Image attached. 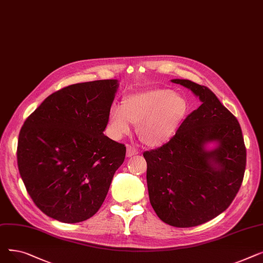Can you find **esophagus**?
Masks as SVG:
<instances>
[{
  "instance_id": "34e87169",
  "label": "esophagus",
  "mask_w": 263,
  "mask_h": 263,
  "mask_svg": "<svg viewBox=\"0 0 263 263\" xmlns=\"http://www.w3.org/2000/svg\"><path fill=\"white\" fill-rule=\"evenodd\" d=\"M137 154H139V150H137L136 148H134V147L130 146V145L127 146V157H128V158L133 157V156H135V155H137Z\"/></svg>"
}]
</instances>
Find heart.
I'll return each instance as SVG.
<instances>
[{
	"mask_svg": "<svg viewBox=\"0 0 263 263\" xmlns=\"http://www.w3.org/2000/svg\"><path fill=\"white\" fill-rule=\"evenodd\" d=\"M190 112L187 99L167 88L134 92L124 97L120 107L113 106L107 115L110 136L119 140L129 134L131 124L143 144L159 147L176 135Z\"/></svg>",
	"mask_w": 263,
	"mask_h": 263,
	"instance_id": "b5f03b06",
	"label": "heart"
}]
</instances>
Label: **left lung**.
<instances>
[{"mask_svg": "<svg viewBox=\"0 0 263 263\" xmlns=\"http://www.w3.org/2000/svg\"><path fill=\"white\" fill-rule=\"evenodd\" d=\"M173 83L189 89L201 105L187 115L173 139L145 151L150 203L174 227L201 225L224 212L238 194L246 149L238 119L205 86L190 80ZM211 142L212 149L206 148Z\"/></svg>", "mask_w": 263, "mask_h": 263, "instance_id": "obj_1", "label": "left lung"}]
</instances>
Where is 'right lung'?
<instances>
[{"instance_id": "right-lung-1", "label": "right lung", "mask_w": 263, "mask_h": 263, "mask_svg": "<svg viewBox=\"0 0 263 263\" xmlns=\"http://www.w3.org/2000/svg\"><path fill=\"white\" fill-rule=\"evenodd\" d=\"M117 80L78 83L50 95L21 128L17 161L34 203L63 223L102 205L126 147L103 134Z\"/></svg>"}]
</instances>
